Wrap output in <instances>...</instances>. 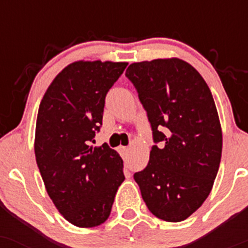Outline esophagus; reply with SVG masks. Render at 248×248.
Here are the masks:
<instances>
[{
    "label": "esophagus",
    "instance_id": "1",
    "mask_svg": "<svg viewBox=\"0 0 248 248\" xmlns=\"http://www.w3.org/2000/svg\"><path fill=\"white\" fill-rule=\"evenodd\" d=\"M120 151H121L122 155H127V152H128V147H127V146H120Z\"/></svg>",
    "mask_w": 248,
    "mask_h": 248
}]
</instances>
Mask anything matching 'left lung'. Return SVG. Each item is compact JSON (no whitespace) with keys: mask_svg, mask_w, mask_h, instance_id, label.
<instances>
[{"mask_svg":"<svg viewBox=\"0 0 248 248\" xmlns=\"http://www.w3.org/2000/svg\"><path fill=\"white\" fill-rule=\"evenodd\" d=\"M154 145L144 170L134 174L147 209L181 222L211 192L222 156V129L214 97L194 67L180 59L129 64Z\"/></svg>","mask_w":248,"mask_h":248,"instance_id":"1","label":"left lung"}]
</instances>
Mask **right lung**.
<instances>
[{"label": "right lung", "instance_id": "right-lung-1", "mask_svg": "<svg viewBox=\"0 0 248 248\" xmlns=\"http://www.w3.org/2000/svg\"><path fill=\"white\" fill-rule=\"evenodd\" d=\"M127 62L78 61L47 87L37 116L34 154L49 197L74 226L104 223L124 182V162L107 144L92 146L108 91Z\"/></svg>", "mask_w": 248, "mask_h": 248}]
</instances>
